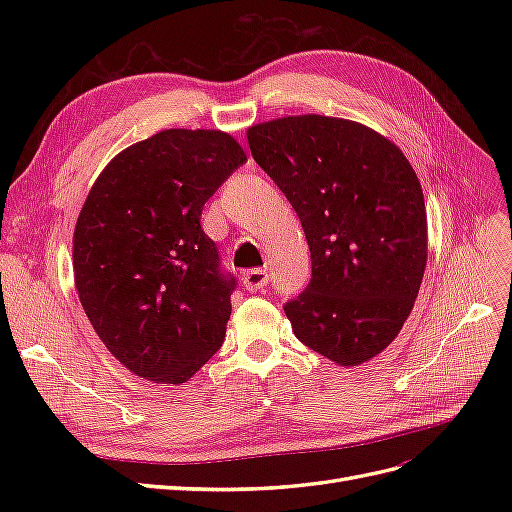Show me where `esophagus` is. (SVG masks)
<instances>
[{
  "mask_svg": "<svg viewBox=\"0 0 512 512\" xmlns=\"http://www.w3.org/2000/svg\"><path fill=\"white\" fill-rule=\"evenodd\" d=\"M269 284L267 269H250L243 273V286L250 292H262Z\"/></svg>",
  "mask_w": 512,
  "mask_h": 512,
  "instance_id": "34e87169",
  "label": "esophagus"
}]
</instances>
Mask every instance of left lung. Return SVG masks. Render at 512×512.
Returning a JSON list of instances; mask_svg holds the SVG:
<instances>
[{
  "instance_id": "left-lung-1",
  "label": "left lung",
  "mask_w": 512,
  "mask_h": 512,
  "mask_svg": "<svg viewBox=\"0 0 512 512\" xmlns=\"http://www.w3.org/2000/svg\"><path fill=\"white\" fill-rule=\"evenodd\" d=\"M256 164L297 211L312 280L284 305L314 352L352 367L408 320L427 265L421 183L401 149L363 123L294 115L247 130Z\"/></svg>"
}]
</instances>
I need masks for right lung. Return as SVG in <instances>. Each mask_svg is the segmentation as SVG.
<instances>
[{
    "instance_id": "add662e5",
    "label": "right lung",
    "mask_w": 512,
    "mask_h": 512,
    "mask_svg": "<svg viewBox=\"0 0 512 512\" xmlns=\"http://www.w3.org/2000/svg\"><path fill=\"white\" fill-rule=\"evenodd\" d=\"M247 160L220 130H162L106 164L72 239L81 305L115 359L160 384L218 352L235 277L200 228L215 190Z\"/></svg>"
}]
</instances>
